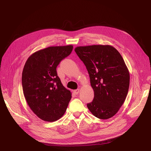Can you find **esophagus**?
<instances>
[{
  "label": "esophagus",
  "mask_w": 151,
  "mask_h": 151,
  "mask_svg": "<svg viewBox=\"0 0 151 151\" xmlns=\"http://www.w3.org/2000/svg\"><path fill=\"white\" fill-rule=\"evenodd\" d=\"M73 93H74L75 94H77L79 93V89H76V90H74L73 91Z\"/></svg>",
  "instance_id": "obj_1"
}]
</instances>
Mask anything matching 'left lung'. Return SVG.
<instances>
[{
    "mask_svg": "<svg viewBox=\"0 0 151 151\" xmlns=\"http://www.w3.org/2000/svg\"><path fill=\"white\" fill-rule=\"evenodd\" d=\"M75 52L86 67L94 90V99L87 106L100 119L111 118L124 103L129 88V71L122 55L108 45L77 47Z\"/></svg>",
    "mask_w": 151,
    "mask_h": 151,
    "instance_id": "left-lung-1",
    "label": "left lung"
}]
</instances>
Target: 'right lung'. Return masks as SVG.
Here are the masks:
<instances>
[{
  "label": "right lung",
  "instance_id": "1",
  "mask_svg": "<svg viewBox=\"0 0 151 151\" xmlns=\"http://www.w3.org/2000/svg\"><path fill=\"white\" fill-rule=\"evenodd\" d=\"M72 49V45H67L38 50L24 66L22 85L25 99L31 110L44 121L60 119L71 99L72 93L62 85L56 68Z\"/></svg>",
  "mask_w": 151,
  "mask_h": 151
}]
</instances>
